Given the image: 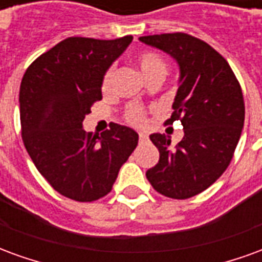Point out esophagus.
<instances>
[{
	"label": "esophagus",
	"mask_w": 262,
	"mask_h": 262,
	"mask_svg": "<svg viewBox=\"0 0 262 262\" xmlns=\"http://www.w3.org/2000/svg\"><path fill=\"white\" fill-rule=\"evenodd\" d=\"M147 140H148L147 135H144V133H139V143H140V144H143L144 142H147Z\"/></svg>",
	"instance_id": "34e87169"
}]
</instances>
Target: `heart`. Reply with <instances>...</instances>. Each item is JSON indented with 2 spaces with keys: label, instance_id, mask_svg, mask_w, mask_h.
Here are the masks:
<instances>
[{
  "label": "heart",
  "instance_id": "1",
  "mask_svg": "<svg viewBox=\"0 0 262 262\" xmlns=\"http://www.w3.org/2000/svg\"><path fill=\"white\" fill-rule=\"evenodd\" d=\"M136 64L146 80L151 78L154 75L164 77L167 73V63L160 54L154 53V52H142L140 54H137ZM112 81H114V70L108 69L102 77L103 91H108L112 85ZM125 119L127 123L133 126L143 125L146 122V111L139 105H132L126 109Z\"/></svg>",
  "mask_w": 262,
  "mask_h": 262
}]
</instances>
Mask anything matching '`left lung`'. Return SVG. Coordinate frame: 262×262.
<instances>
[{
	"instance_id": "left-lung-1",
	"label": "left lung",
	"mask_w": 262,
	"mask_h": 262,
	"mask_svg": "<svg viewBox=\"0 0 262 262\" xmlns=\"http://www.w3.org/2000/svg\"><path fill=\"white\" fill-rule=\"evenodd\" d=\"M180 67L174 112L165 125L181 122L184 137L171 147L170 136L150 135L160 160L146 172L164 196L188 199L205 191L230 164L244 125L242 86L226 59L208 43L187 33L142 36Z\"/></svg>"
}]
</instances>
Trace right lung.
Instances as JSON below:
<instances>
[{
	"label": "right lung",
	"instance_id": "1",
	"mask_svg": "<svg viewBox=\"0 0 262 262\" xmlns=\"http://www.w3.org/2000/svg\"><path fill=\"white\" fill-rule=\"evenodd\" d=\"M69 37L39 56L24 74L19 90L22 140L33 164L63 196L92 202L111 192L139 135L114 125L101 133L82 129L92 103L102 99V77L130 45Z\"/></svg>",
	"mask_w": 262,
	"mask_h": 262
}]
</instances>
